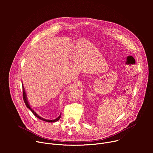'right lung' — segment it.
I'll return each mask as SVG.
<instances>
[{
  "label": "right lung",
  "instance_id": "add662e5",
  "mask_svg": "<svg viewBox=\"0 0 153 153\" xmlns=\"http://www.w3.org/2000/svg\"><path fill=\"white\" fill-rule=\"evenodd\" d=\"M22 85H23V83H22ZM22 89H23V98H24V100L25 104L26 105L27 107L28 108H29L30 110L31 111V112L33 113V114H34L36 117H37V118H39V119H40V120H43V121H45V122H57V120H59L60 119V117H61V114H60V116H59L57 118H56V119H54V120H47V119H43L42 117H41L40 116H39L34 110H33L31 108V106H30V105H29V103H28V100H27V95H26V93H25V89H24V86H22Z\"/></svg>",
  "mask_w": 153,
  "mask_h": 153
}]
</instances>
